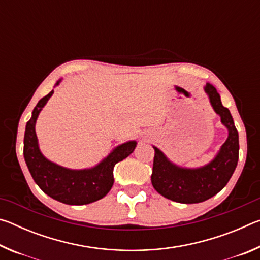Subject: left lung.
I'll return each mask as SVG.
<instances>
[{
	"label": "left lung",
	"mask_w": 260,
	"mask_h": 260,
	"mask_svg": "<svg viewBox=\"0 0 260 260\" xmlns=\"http://www.w3.org/2000/svg\"><path fill=\"white\" fill-rule=\"evenodd\" d=\"M204 91L209 96L211 107L228 131L227 140L213 159L204 166L189 169L174 164L153 146L152 186L161 196L178 203H201L217 195L230 181L239 160V133L230 110L223 107L212 85L206 83Z\"/></svg>",
	"instance_id": "obj_1"
}]
</instances>
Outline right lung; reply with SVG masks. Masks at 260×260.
<instances>
[{"label": "right lung", "instance_id": "obj_1", "mask_svg": "<svg viewBox=\"0 0 260 260\" xmlns=\"http://www.w3.org/2000/svg\"><path fill=\"white\" fill-rule=\"evenodd\" d=\"M61 81L56 82L58 86ZM54 89L39 101L32 117L26 124L24 136V158L33 180L41 190L58 202L69 205H83L99 201L107 195L113 184V167L134 151L136 141L119 144L98 165L89 169L72 170L60 166L43 156L35 133V124L41 110Z\"/></svg>", "mask_w": 260, "mask_h": 260}]
</instances>
